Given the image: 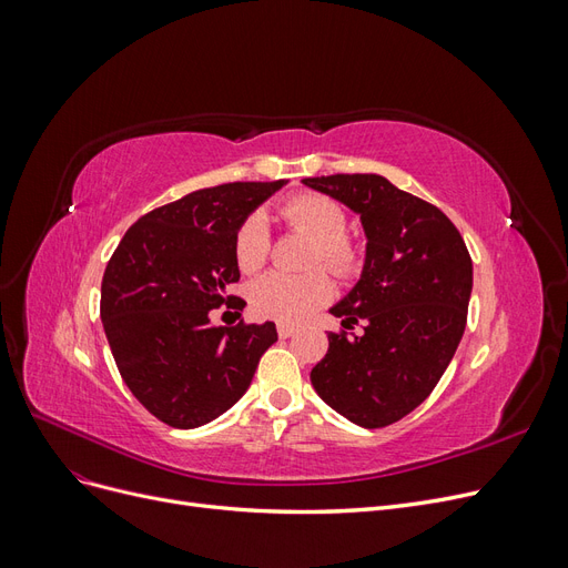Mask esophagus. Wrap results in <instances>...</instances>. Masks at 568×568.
<instances>
[{
  "label": "esophagus",
  "mask_w": 568,
  "mask_h": 568,
  "mask_svg": "<svg viewBox=\"0 0 568 568\" xmlns=\"http://www.w3.org/2000/svg\"><path fill=\"white\" fill-rule=\"evenodd\" d=\"M277 334H280V338L294 336V334H296V326H291V324H280V326H277Z\"/></svg>",
  "instance_id": "1"
}]
</instances>
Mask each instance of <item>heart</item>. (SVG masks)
I'll return each mask as SVG.
<instances>
[{"label":"heart","instance_id":"1","mask_svg":"<svg viewBox=\"0 0 568 568\" xmlns=\"http://www.w3.org/2000/svg\"><path fill=\"white\" fill-rule=\"evenodd\" d=\"M286 225L313 239V265H326L332 272L348 277L359 265V248L346 234L348 215L343 205L324 194H298L282 203L280 209ZM270 234L263 215H248L234 234V261L244 274H253L267 263ZM334 296V282L324 270L307 274L270 272L255 280L248 288V301L257 317L277 320L284 324L303 322L317 307Z\"/></svg>","mask_w":568,"mask_h":568}]
</instances>
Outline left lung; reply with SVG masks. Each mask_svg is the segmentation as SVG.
I'll list each match as a JSON object with an SVG mask.
<instances>
[{
  "instance_id": "left-lung-1",
  "label": "left lung",
  "mask_w": 568,
  "mask_h": 568,
  "mask_svg": "<svg viewBox=\"0 0 568 568\" xmlns=\"http://www.w3.org/2000/svg\"><path fill=\"white\" fill-rule=\"evenodd\" d=\"M363 220V277L332 307L343 329L311 372L320 398L365 428L395 424L419 407L459 346L471 296V255L434 203L382 175L305 178Z\"/></svg>"
}]
</instances>
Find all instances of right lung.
<instances>
[{"label":"right lung","mask_w":568,"mask_h":568,"mask_svg":"<svg viewBox=\"0 0 568 568\" xmlns=\"http://www.w3.org/2000/svg\"><path fill=\"white\" fill-rule=\"evenodd\" d=\"M286 180L230 182L146 213L120 239L101 280V322L120 376L153 417L196 428L227 412L277 341L274 322L213 326L244 307L234 234Z\"/></svg>","instance_id":"right-lung-1"}]
</instances>
